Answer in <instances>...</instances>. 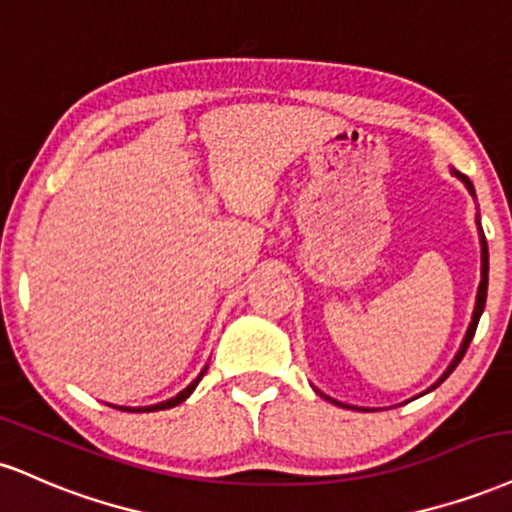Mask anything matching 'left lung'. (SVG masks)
Here are the masks:
<instances>
[{
	"mask_svg": "<svg viewBox=\"0 0 512 512\" xmlns=\"http://www.w3.org/2000/svg\"><path fill=\"white\" fill-rule=\"evenodd\" d=\"M453 174H455V177L460 179L462 184L467 186V191H470V194L474 196V186H472L470 179H467L465 174H460V172H455V170H453ZM477 225H479V218H477ZM479 237H482V282H479V290H477V304H474V314H472L470 328H467L465 338H462V345H460L458 354H455V359H453V362H450L448 369L443 371V376L438 378V381H436L434 386H431L429 390H434L436 386H441V383L446 381V378H448L450 374H453V371H455V366H458V364L462 362V357H465L467 347H470V342H472V338H474V330H477V323H479V318H482V314H484V306H486V290H489V246H486V237H484V230H482V225H479ZM429 390H426V393H429ZM316 393H318V395H323L321 390H316ZM323 398L330 400V402H335V405H342V402L333 400V398H328V395H323ZM342 407H347V410H350V405H342ZM352 410H359V407H352Z\"/></svg>",
	"mask_w": 512,
	"mask_h": 512,
	"instance_id": "1",
	"label": "left lung"
}]
</instances>
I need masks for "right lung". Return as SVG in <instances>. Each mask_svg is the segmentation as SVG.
<instances>
[{
  "label": "right lung",
  "mask_w": 512,
  "mask_h": 512,
  "mask_svg": "<svg viewBox=\"0 0 512 512\" xmlns=\"http://www.w3.org/2000/svg\"><path fill=\"white\" fill-rule=\"evenodd\" d=\"M206 371H208V366L201 371V374H198V376L194 378V381L189 383V386H186V388L182 390V393H177V395H174V398L165 400V402H158V405H148V407H117V405H114V407H117V410H124V412H158V410H170V407H177L179 402H184L186 398H189L191 393H194L196 386H198V381H201Z\"/></svg>",
  "instance_id": "1"
}]
</instances>
